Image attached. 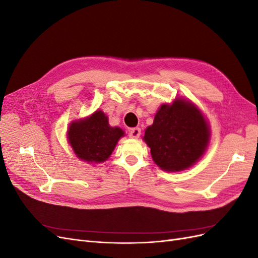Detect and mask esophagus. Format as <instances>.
Wrapping results in <instances>:
<instances>
[{"mask_svg":"<svg viewBox=\"0 0 258 258\" xmlns=\"http://www.w3.org/2000/svg\"><path fill=\"white\" fill-rule=\"evenodd\" d=\"M140 136H141V129L140 128H132L129 130V137L131 139H139Z\"/></svg>","mask_w":258,"mask_h":258,"instance_id":"34e87169","label":"esophagus"}]
</instances>
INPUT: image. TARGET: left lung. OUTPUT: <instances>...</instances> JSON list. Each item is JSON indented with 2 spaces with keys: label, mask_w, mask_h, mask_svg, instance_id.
Segmentation results:
<instances>
[{
  "label": "left lung",
  "mask_w": 258,
  "mask_h": 258,
  "mask_svg": "<svg viewBox=\"0 0 258 258\" xmlns=\"http://www.w3.org/2000/svg\"><path fill=\"white\" fill-rule=\"evenodd\" d=\"M210 139V124L200 108L188 99L175 98L158 108L143 141L161 170L179 172L200 160Z\"/></svg>",
  "instance_id": "8db88e82"
}]
</instances>
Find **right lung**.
Here are the masks:
<instances>
[{
	"label": "right lung",
	"mask_w": 258,
	"mask_h": 258,
	"mask_svg": "<svg viewBox=\"0 0 258 258\" xmlns=\"http://www.w3.org/2000/svg\"><path fill=\"white\" fill-rule=\"evenodd\" d=\"M124 137L119 127H112L103 111L97 110L84 118L70 122L67 138L76 157L90 165L104 162Z\"/></svg>",
	"instance_id": "obj_1"
}]
</instances>
